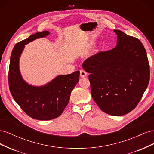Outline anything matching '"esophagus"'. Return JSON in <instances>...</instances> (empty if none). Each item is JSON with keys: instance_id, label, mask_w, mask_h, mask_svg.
<instances>
[{"instance_id": "esophagus-1", "label": "esophagus", "mask_w": 154, "mask_h": 154, "mask_svg": "<svg viewBox=\"0 0 154 154\" xmlns=\"http://www.w3.org/2000/svg\"><path fill=\"white\" fill-rule=\"evenodd\" d=\"M87 75V73L85 71H84V70H82V69L80 70V76H81V77L84 78Z\"/></svg>"}]
</instances>
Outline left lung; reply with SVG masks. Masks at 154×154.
<instances>
[{"label":"left lung","mask_w":154,"mask_h":154,"mask_svg":"<svg viewBox=\"0 0 154 154\" xmlns=\"http://www.w3.org/2000/svg\"><path fill=\"white\" fill-rule=\"evenodd\" d=\"M117 45L87 59L83 68L90 73L92 96L104 112L123 116L136 108L150 80V65L141 42L122 31Z\"/></svg>","instance_id":"left-lung-1"}]
</instances>
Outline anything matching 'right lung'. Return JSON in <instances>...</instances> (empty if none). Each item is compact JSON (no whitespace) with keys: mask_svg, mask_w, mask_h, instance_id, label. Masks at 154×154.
<instances>
[{"mask_svg":"<svg viewBox=\"0 0 154 154\" xmlns=\"http://www.w3.org/2000/svg\"><path fill=\"white\" fill-rule=\"evenodd\" d=\"M49 31L38 32L16 44L10 58L8 83L11 94L17 103L29 117L38 120H50L62 114L67 106L71 93L79 82L80 71L58 76L42 87H32L22 78L18 60L24 44L44 37Z\"/></svg>","mask_w":154,"mask_h":154,"instance_id":"1","label":"right lung"}]
</instances>
